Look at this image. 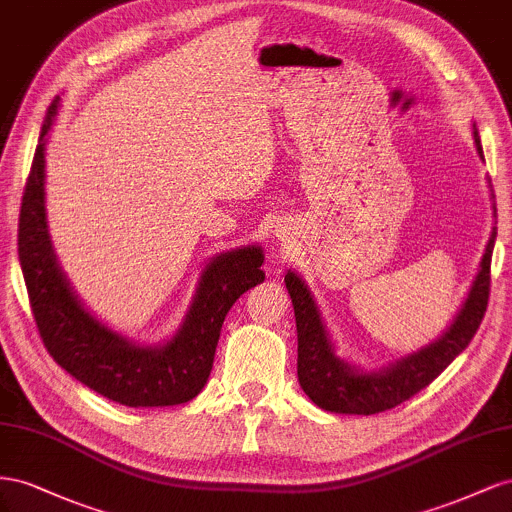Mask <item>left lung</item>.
<instances>
[{"mask_svg":"<svg viewBox=\"0 0 512 512\" xmlns=\"http://www.w3.org/2000/svg\"><path fill=\"white\" fill-rule=\"evenodd\" d=\"M474 143L483 158V145H480L476 126ZM495 236H498V229L493 227L476 281L450 328L435 343L377 373H358L334 354L311 289L296 272H287L285 287L291 296V304H294L298 330V382L309 394V399L328 412L371 416L392 410V407L412 399L422 388H427L474 339L480 321L485 317Z\"/></svg>","mask_w":512,"mask_h":512,"instance_id":"left-lung-1","label":"left lung"}]
</instances>
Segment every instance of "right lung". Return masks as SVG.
<instances>
[{
  "label": "right lung",
  "instance_id": "1",
  "mask_svg": "<svg viewBox=\"0 0 512 512\" xmlns=\"http://www.w3.org/2000/svg\"><path fill=\"white\" fill-rule=\"evenodd\" d=\"M60 105L47 109L19 214V261L40 339L81 384L128 407H163L195 399L206 386L225 315L244 291L264 281V253L244 246L203 270L182 328L160 347H139L87 313L57 264L45 216V137Z\"/></svg>",
  "mask_w": 512,
  "mask_h": 512
}]
</instances>
